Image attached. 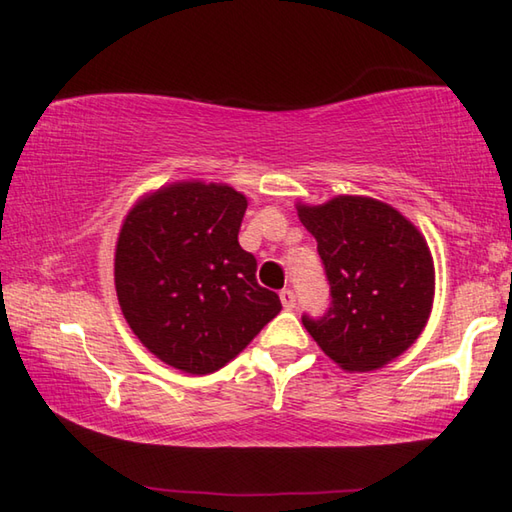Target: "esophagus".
Masks as SVG:
<instances>
[{"mask_svg": "<svg viewBox=\"0 0 512 512\" xmlns=\"http://www.w3.org/2000/svg\"><path fill=\"white\" fill-rule=\"evenodd\" d=\"M280 300H282V306H284L286 311L295 309L297 297H295V291H291V288H284V291H280Z\"/></svg>", "mask_w": 512, "mask_h": 512, "instance_id": "1", "label": "esophagus"}]
</instances>
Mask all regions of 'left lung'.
Returning <instances> with one entry per match:
<instances>
[{
    "instance_id": "obj_1",
    "label": "left lung",
    "mask_w": 512,
    "mask_h": 512,
    "mask_svg": "<svg viewBox=\"0 0 512 512\" xmlns=\"http://www.w3.org/2000/svg\"><path fill=\"white\" fill-rule=\"evenodd\" d=\"M300 219L318 241L329 309L302 324L347 371L392 362L421 336L432 311L434 266L425 239L401 212L365 197L302 206Z\"/></svg>"
}]
</instances>
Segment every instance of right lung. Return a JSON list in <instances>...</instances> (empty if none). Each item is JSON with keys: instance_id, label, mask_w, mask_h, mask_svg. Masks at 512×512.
<instances>
[{"instance_id": "1", "label": "right lung", "mask_w": 512, "mask_h": 512, "mask_svg": "<svg viewBox=\"0 0 512 512\" xmlns=\"http://www.w3.org/2000/svg\"><path fill=\"white\" fill-rule=\"evenodd\" d=\"M248 208L228 185L176 183L129 212L116 246L125 320L156 358L212 374L282 311L239 246Z\"/></svg>"}]
</instances>
